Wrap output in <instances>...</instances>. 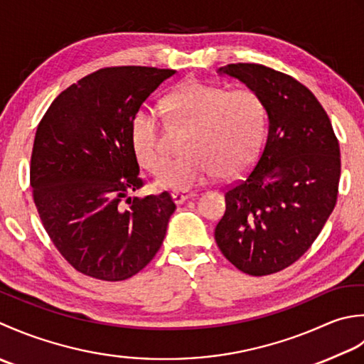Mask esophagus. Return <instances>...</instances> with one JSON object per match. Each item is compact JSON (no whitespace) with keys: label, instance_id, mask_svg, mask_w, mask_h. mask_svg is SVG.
I'll list each match as a JSON object with an SVG mask.
<instances>
[{"label":"esophagus","instance_id":"34e87169","mask_svg":"<svg viewBox=\"0 0 364 364\" xmlns=\"http://www.w3.org/2000/svg\"><path fill=\"white\" fill-rule=\"evenodd\" d=\"M171 196H173V201H174L177 205H181L182 203L187 201L188 198L193 196V193H188V191H173Z\"/></svg>","mask_w":364,"mask_h":364}]
</instances>
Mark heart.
Returning <instances> with one entry per match:
<instances>
[{
    "mask_svg": "<svg viewBox=\"0 0 364 364\" xmlns=\"http://www.w3.org/2000/svg\"><path fill=\"white\" fill-rule=\"evenodd\" d=\"M165 108L171 119L187 127L182 157L157 176L163 188L188 190L213 179L232 177L255 160L264 132V111L248 89L225 91L201 81H187L169 92ZM133 151L141 165L157 171L165 163L159 121L152 108H139L130 124Z\"/></svg>",
    "mask_w": 364,
    "mask_h": 364,
    "instance_id": "obj_1",
    "label": "heart"
}]
</instances>
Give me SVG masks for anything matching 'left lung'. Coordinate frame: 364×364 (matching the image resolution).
<instances>
[{
    "label": "left lung",
    "instance_id": "1",
    "mask_svg": "<svg viewBox=\"0 0 364 364\" xmlns=\"http://www.w3.org/2000/svg\"><path fill=\"white\" fill-rule=\"evenodd\" d=\"M217 73L257 95L269 133L253 171L226 191L215 240L243 273L270 275L305 255L335 209L339 144L314 94L292 77L259 64H229Z\"/></svg>",
    "mask_w": 364,
    "mask_h": 364
}]
</instances>
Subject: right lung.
<instances>
[{"instance_id": "1", "label": "right lung", "mask_w": 364, "mask_h": 364, "mask_svg": "<svg viewBox=\"0 0 364 364\" xmlns=\"http://www.w3.org/2000/svg\"><path fill=\"white\" fill-rule=\"evenodd\" d=\"M174 73L100 69L59 94L37 127L29 171L34 204L59 253L87 277L132 278L165 239L176 210L169 193L130 196L143 185L130 124Z\"/></svg>"}]
</instances>
